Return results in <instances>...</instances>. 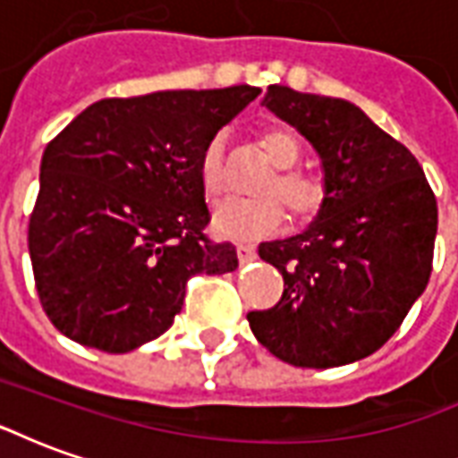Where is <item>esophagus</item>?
I'll list each match as a JSON object with an SVG mask.
<instances>
[{
	"label": "esophagus",
	"mask_w": 458,
	"mask_h": 458,
	"mask_svg": "<svg viewBox=\"0 0 458 458\" xmlns=\"http://www.w3.org/2000/svg\"><path fill=\"white\" fill-rule=\"evenodd\" d=\"M238 259L240 265H248L252 259H258V250L252 248V245H238Z\"/></svg>",
	"instance_id": "34e87169"
}]
</instances>
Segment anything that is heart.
<instances>
[{
	"label": "heart",
	"mask_w": 458,
	"mask_h": 458,
	"mask_svg": "<svg viewBox=\"0 0 458 458\" xmlns=\"http://www.w3.org/2000/svg\"><path fill=\"white\" fill-rule=\"evenodd\" d=\"M258 144L277 174L259 191L265 199L225 200L213 210V230L220 238L240 242L267 238L284 225V208L299 225L317 220L327 208V181L311 171L294 169L301 159V144L292 131L284 127H267L259 131ZM199 181L208 199H218L225 189V140L220 134L208 140L200 151ZM279 199L285 203L284 207L281 206L283 202L278 203Z\"/></svg>",
	"instance_id": "1"
}]
</instances>
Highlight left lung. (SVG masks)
I'll use <instances>...</instances> for the list:
<instances>
[{
	"mask_svg": "<svg viewBox=\"0 0 458 458\" xmlns=\"http://www.w3.org/2000/svg\"><path fill=\"white\" fill-rule=\"evenodd\" d=\"M265 105L314 144L328 203L301 235L259 245L284 292L250 311V328L284 363H353L387 344L429 282L434 191L412 151L355 105L287 85H269Z\"/></svg>",
	"mask_w": 458,
	"mask_h": 458,
	"instance_id": "8db88e82",
	"label": "left lung"
}]
</instances>
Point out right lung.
<instances>
[{"label":"right lung","instance_id":"1","mask_svg":"<svg viewBox=\"0 0 458 458\" xmlns=\"http://www.w3.org/2000/svg\"><path fill=\"white\" fill-rule=\"evenodd\" d=\"M259 88L107 98L48 141L29 218V255L46 317L105 353L159 338L193 275L238 267L213 242L199 157Z\"/></svg>","mask_w":458,"mask_h":458}]
</instances>
